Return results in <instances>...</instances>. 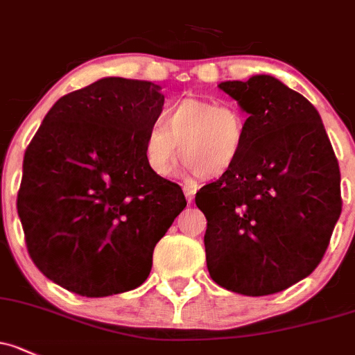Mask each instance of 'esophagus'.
I'll use <instances>...</instances> for the list:
<instances>
[{"instance_id": "34e87169", "label": "esophagus", "mask_w": 355, "mask_h": 355, "mask_svg": "<svg viewBox=\"0 0 355 355\" xmlns=\"http://www.w3.org/2000/svg\"><path fill=\"white\" fill-rule=\"evenodd\" d=\"M196 192H197V187H196V185H184L185 199H187V202H189V204L192 202L193 197H196Z\"/></svg>"}]
</instances>
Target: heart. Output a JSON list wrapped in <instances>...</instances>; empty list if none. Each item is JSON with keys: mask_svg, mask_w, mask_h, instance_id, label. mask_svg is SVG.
<instances>
[{"mask_svg": "<svg viewBox=\"0 0 355 355\" xmlns=\"http://www.w3.org/2000/svg\"><path fill=\"white\" fill-rule=\"evenodd\" d=\"M246 115L234 103L182 98L170 105L144 139V159L159 177L173 173L178 151L184 168L200 178L226 175L240 159L246 141ZM179 146L177 147L176 144Z\"/></svg>", "mask_w": 355, "mask_h": 355, "instance_id": "1", "label": "heart"}]
</instances>
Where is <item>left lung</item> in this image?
I'll list each match as a JSON object with an SVG mask.
<instances>
[{"mask_svg":"<svg viewBox=\"0 0 355 355\" xmlns=\"http://www.w3.org/2000/svg\"><path fill=\"white\" fill-rule=\"evenodd\" d=\"M219 88L248 114L238 163L197 192L212 281L267 296L322 262L342 212L340 170L318 110L277 78Z\"/></svg>","mask_w":355,"mask_h":355,"instance_id":"left-lung-1","label":"left lung"}]
</instances>
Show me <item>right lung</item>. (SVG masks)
<instances>
[{
	"instance_id": "add662e5",
	"label": "right lung",
	"mask_w": 355,
	"mask_h": 355,
	"mask_svg": "<svg viewBox=\"0 0 355 355\" xmlns=\"http://www.w3.org/2000/svg\"><path fill=\"white\" fill-rule=\"evenodd\" d=\"M163 102L151 81L102 78L61 96L30 141L17 199L25 243L71 293L103 297L143 284L156 243L187 206L180 185L144 159Z\"/></svg>"
}]
</instances>
